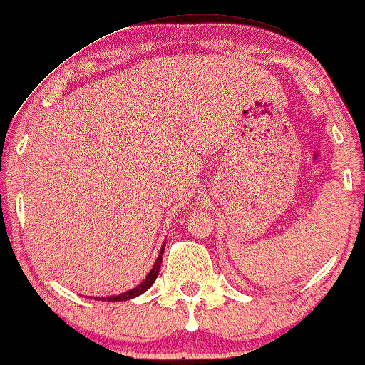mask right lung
Segmentation results:
<instances>
[{"label": "right lung", "instance_id": "right-lung-1", "mask_svg": "<svg viewBox=\"0 0 365 365\" xmlns=\"http://www.w3.org/2000/svg\"><path fill=\"white\" fill-rule=\"evenodd\" d=\"M163 251H165V242H163V246H161V249H160V255H158V257H156V262L153 264V267H151V271H150L148 274H146V278L143 279L141 283L136 286V288L129 289V292H124L121 294H113V297H103V298L94 297V299H103V302H106V299H108V302H126V299L140 297V294L145 293L146 289H148L150 286L155 283L156 276H158V273H160L161 259H163Z\"/></svg>", "mask_w": 365, "mask_h": 365}]
</instances>
